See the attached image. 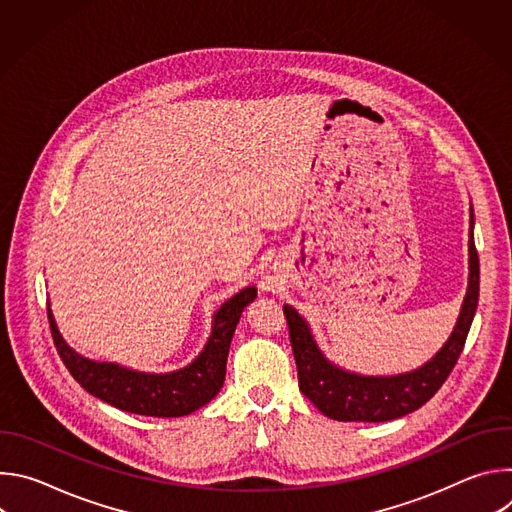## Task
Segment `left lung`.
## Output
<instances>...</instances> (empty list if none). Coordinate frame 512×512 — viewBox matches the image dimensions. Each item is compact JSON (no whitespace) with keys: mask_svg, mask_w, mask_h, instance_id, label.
Returning a JSON list of instances; mask_svg holds the SVG:
<instances>
[{"mask_svg":"<svg viewBox=\"0 0 512 512\" xmlns=\"http://www.w3.org/2000/svg\"><path fill=\"white\" fill-rule=\"evenodd\" d=\"M468 287L456 326L444 346L421 367L399 375H360L334 364L318 346L310 324L294 308L283 306L294 348L300 391L336 421H391L427 403L450 377L470 332L480 291V263L474 245V210L470 206Z\"/></svg>","mask_w":512,"mask_h":512,"instance_id":"obj_1","label":"left lung"}]
</instances>
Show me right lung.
<instances>
[{"label": "right lung", "instance_id": "obj_1", "mask_svg": "<svg viewBox=\"0 0 512 512\" xmlns=\"http://www.w3.org/2000/svg\"><path fill=\"white\" fill-rule=\"evenodd\" d=\"M257 298L253 285L241 289L212 314L210 336L186 367L170 373H143L119 362H99L79 354L62 338L48 304V320L56 350L68 373L93 397L127 413L150 417H182L210 403L223 389L227 356L243 310Z\"/></svg>", "mask_w": 512, "mask_h": 512}]
</instances>
